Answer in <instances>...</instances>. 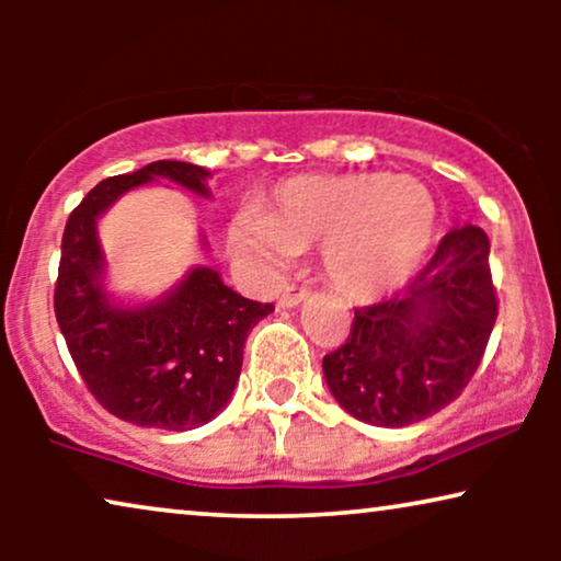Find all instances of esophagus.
<instances>
[{
    "label": "esophagus",
    "instance_id": "34e87169",
    "mask_svg": "<svg viewBox=\"0 0 561 561\" xmlns=\"http://www.w3.org/2000/svg\"><path fill=\"white\" fill-rule=\"evenodd\" d=\"M306 298H309V290H306V288L286 286V290H283L280 298H278V306H280V309H296V306L304 304Z\"/></svg>",
    "mask_w": 561,
    "mask_h": 561
}]
</instances>
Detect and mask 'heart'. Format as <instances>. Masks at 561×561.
Segmentation results:
<instances>
[{"label": "heart", "mask_w": 561, "mask_h": 561, "mask_svg": "<svg viewBox=\"0 0 561 561\" xmlns=\"http://www.w3.org/2000/svg\"><path fill=\"white\" fill-rule=\"evenodd\" d=\"M436 225L432 191L405 175H296L275 188L265 214L234 219L232 244L260 265L280 267L324 241L329 283L355 301H375L413 278Z\"/></svg>", "instance_id": "1"}]
</instances>
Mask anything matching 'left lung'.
Segmentation results:
<instances>
[{
    "mask_svg": "<svg viewBox=\"0 0 561 561\" xmlns=\"http://www.w3.org/2000/svg\"><path fill=\"white\" fill-rule=\"evenodd\" d=\"M488 257L490 240L480 227L449 229L403 298L355 311L347 342L321 363L350 416L401 428L462 393L497 317Z\"/></svg>",
    "mask_w": 561,
    "mask_h": 561,
    "instance_id": "left-lung-1",
    "label": "left lung"
}]
</instances>
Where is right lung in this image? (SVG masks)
<instances>
[{"instance_id":"1","label":"right lung","mask_w":561,"mask_h":561,"mask_svg":"<svg viewBox=\"0 0 561 561\" xmlns=\"http://www.w3.org/2000/svg\"><path fill=\"white\" fill-rule=\"evenodd\" d=\"M209 179L202 165L156 160L96 183L66 221L58 327L87 388L129 424L165 432L209 424L234 393L250 329L273 311V304L240 296L206 265L191 267L171 290L145 304H125L106 290L99 217L127 191L152 181L209 198Z\"/></svg>"}]
</instances>
